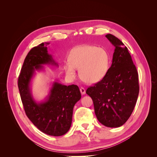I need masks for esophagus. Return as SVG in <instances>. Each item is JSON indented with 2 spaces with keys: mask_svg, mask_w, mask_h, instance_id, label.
<instances>
[{
  "mask_svg": "<svg viewBox=\"0 0 157 157\" xmlns=\"http://www.w3.org/2000/svg\"><path fill=\"white\" fill-rule=\"evenodd\" d=\"M80 93H81L82 95H84L85 94H86V90H85V89L84 88H80Z\"/></svg>",
  "mask_w": 157,
  "mask_h": 157,
  "instance_id": "34e87169",
  "label": "esophagus"
}]
</instances>
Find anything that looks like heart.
<instances>
[{"instance_id": "heart-1", "label": "heart", "mask_w": 157, "mask_h": 157, "mask_svg": "<svg viewBox=\"0 0 157 157\" xmlns=\"http://www.w3.org/2000/svg\"><path fill=\"white\" fill-rule=\"evenodd\" d=\"M69 61L64 64L66 75L70 78L76 77V69L82 81L96 83L106 75L109 67L107 52L93 45L78 46L71 51Z\"/></svg>"}]
</instances>
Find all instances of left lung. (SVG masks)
<instances>
[{
  "label": "left lung",
  "mask_w": 157,
  "mask_h": 157,
  "mask_svg": "<svg viewBox=\"0 0 157 157\" xmlns=\"http://www.w3.org/2000/svg\"><path fill=\"white\" fill-rule=\"evenodd\" d=\"M115 46L112 64L103 78L86 93L94 102L99 122L109 128L122 126L132 115L138 97V73L126 46L111 34L105 35Z\"/></svg>",
  "instance_id": "8db88e82"
}]
</instances>
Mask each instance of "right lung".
<instances>
[{"mask_svg": "<svg viewBox=\"0 0 157 157\" xmlns=\"http://www.w3.org/2000/svg\"><path fill=\"white\" fill-rule=\"evenodd\" d=\"M41 43L33 48L23 62L18 78V88L27 117L38 129L52 136H61L70 129L75 105L81 98L77 85L66 86L57 80L51 84L44 100L36 101L33 96L31 84L36 71H44V65L58 67L46 46Z\"/></svg>", "mask_w": 157, "mask_h": 157, "instance_id": "add662e5", "label": "right lung"}]
</instances>
